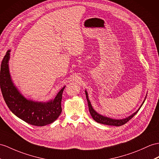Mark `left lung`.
<instances>
[{"instance_id":"8db88e82","label":"left lung","mask_w":159,"mask_h":159,"mask_svg":"<svg viewBox=\"0 0 159 159\" xmlns=\"http://www.w3.org/2000/svg\"><path fill=\"white\" fill-rule=\"evenodd\" d=\"M86 92V99L88 101V108H89V111H90V113L92 116V119L96 121V122H98L99 123H102V124H104V125H113V126H121L124 125L125 123H126L127 121H129V120L132 118L136 114L138 111L140 110V109L141 108V107L142 106V104H144L145 100L146 98V96L145 97V99L144 100V102H142V105L140 106V107L139 108L138 110L135 112L134 114H132L131 115L129 116L128 117H126L125 119H111L109 117H104L103 115H100L99 113H98L97 112H96V111L93 109L92 107V104L90 103V100L88 98V92H86V90L85 91Z\"/></svg>"}]
</instances>
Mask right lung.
<instances>
[{
    "label": "right lung",
    "instance_id": "obj_1",
    "mask_svg": "<svg viewBox=\"0 0 159 159\" xmlns=\"http://www.w3.org/2000/svg\"><path fill=\"white\" fill-rule=\"evenodd\" d=\"M10 52L4 57L1 66L0 86L7 107L12 113L23 121L32 125L44 126L54 122L61 113L62 94L64 86L56 97L47 102L28 100L23 96L11 80L9 69Z\"/></svg>",
    "mask_w": 159,
    "mask_h": 159
}]
</instances>
